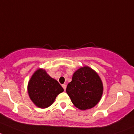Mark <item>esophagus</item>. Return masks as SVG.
<instances>
[{
	"label": "esophagus",
	"mask_w": 134,
	"mask_h": 134,
	"mask_svg": "<svg viewBox=\"0 0 134 134\" xmlns=\"http://www.w3.org/2000/svg\"><path fill=\"white\" fill-rule=\"evenodd\" d=\"M62 86H63V88H64V91H65L66 90V85H62Z\"/></svg>",
	"instance_id": "34e87169"
}]
</instances>
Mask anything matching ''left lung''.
Returning a JSON list of instances; mask_svg holds the SVG:
<instances>
[{
  "label": "left lung",
  "mask_w": 134,
  "mask_h": 134,
  "mask_svg": "<svg viewBox=\"0 0 134 134\" xmlns=\"http://www.w3.org/2000/svg\"><path fill=\"white\" fill-rule=\"evenodd\" d=\"M66 93L75 107L81 110H88L100 101L103 84L94 70L84 66L73 74L72 81L67 86Z\"/></svg>",
  "instance_id": "1"
}]
</instances>
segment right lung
Masks as SVG:
<instances>
[{
    "mask_svg": "<svg viewBox=\"0 0 134 134\" xmlns=\"http://www.w3.org/2000/svg\"><path fill=\"white\" fill-rule=\"evenodd\" d=\"M27 89L31 100L40 108L52 105L58 95L64 91L57 80L51 77L42 68H38L33 74Z\"/></svg>",
    "mask_w": 134,
    "mask_h": 134,
    "instance_id": "1",
    "label": "right lung"
}]
</instances>
